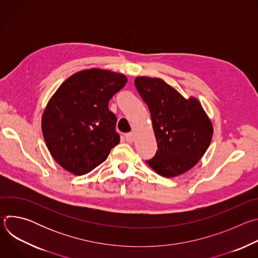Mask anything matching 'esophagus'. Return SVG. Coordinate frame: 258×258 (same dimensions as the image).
I'll return each instance as SVG.
<instances>
[{"label": "esophagus", "mask_w": 258, "mask_h": 258, "mask_svg": "<svg viewBox=\"0 0 258 258\" xmlns=\"http://www.w3.org/2000/svg\"><path fill=\"white\" fill-rule=\"evenodd\" d=\"M135 137H136V135H135L134 133H128V134H126V135H125L126 141H127V142H130V143H132V142H134V141H135Z\"/></svg>", "instance_id": "1"}]
</instances>
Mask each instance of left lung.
Returning a JSON list of instances; mask_svg holds the SVG:
<instances>
[{
  "label": "left lung",
  "mask_w": 258,
  "mask_h": 258,
  "mask_svg": "<svg viewBox=\"0 0 258 258\" xmlns=\"http://www.w3.org/2000/svg\"><path fill=\"white\" fill-rule=\"evenodd\" d=\"M135 85L148 105L158 148L146 163L165 177L190 170L203 157L213 135L201 103L193 96L186 99L158 78L138 77Z\"/></svg>",
  "instance_id": "left-lung-1"
}]
</instances>
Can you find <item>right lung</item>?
I'll return each mask as SVG.
<instances>
[{
	"label": "right lung",
	"mask_w": 258,
	"mask_h": 258,
	"mask_svg": "<svg viewBox=\"0 0 258 258\" xmlns=\"http://www.w3.org/2000/svg\"><path fill=\"white\" fill-rule=\"evenodd\" d=\"M127 83L122 73L91 68L68 78L42 115L47 148L65 170L83 175L106 160L119 142L108 103Z\"/></svg>",
	"instance_id": "obj_1"
}]
</instances>
